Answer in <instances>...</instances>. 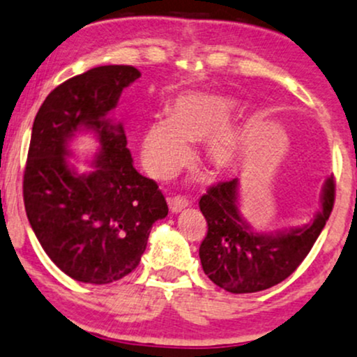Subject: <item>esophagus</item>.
Returning a JSON list of instances; mask_svg holds the SVG:
<instances>
[{
  "instance_id": "34e87169",
  "label": "esophagus",
  "mask_w": 357,
  "mask_h": 357,
  "mask_svg": "<svg viewBox=\"0 0 357 357\" xmlns=\"http://www.w3.org/2000/svg\"><path fill=\"white\" fill-rule=\"evenodd\" d=\"M169 207H170V212L172 213H178L182 212L183 208L188 207V200L185 199V197H170L169 199Z\"/></svg>"
}]
</instances>
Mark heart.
<instances>
[{"label": "heart", "mask_w": 357, "mask_h": 357, "mask_svg": "<svg viewBox=\"0 0 357 357\" xmlns=\"http://www.w3.org/2000/svg\"><path fill=\"white\" fill-rule=\"evenodd\" d=\"M230 96L215 93L180 95L170 107V119H155L142 137V163L153 178L169 180L194 157L190 142L205 140V160L213 170L237 169L244 152L242 130L229 121L236 112Z\"/></svg>", "instance_id": "1"}]
</instances>
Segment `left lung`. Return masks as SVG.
<instances>
[{
    "label": "left lung",
    "mask_w": 357,
    "mask_h": 357,
    "mask_svg": "<svg viewBox=\"0 0 357 357\" xmlns=\"http://www.w3.org/2000/svg\"><path fill=\"white\" fill-rule=\"evenodd\" d=\"M208 230L199 249L202 269L215 286L249 294L282 282L294 272L324 229L334 205V178H326L321 208L307 224L259 232L238 208V178L217 183L200 199Z\"/></svg>",
    "instance_id": "obj_1"
}]
</instances>
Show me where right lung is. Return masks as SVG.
Returning <instances> with one entry per match:
<instances>
[{
    "instance_id": "obj_1",
    "label": "right lung",
    "mask_w": 357,
    "mask_h": 357,
    "mask_svg": "<svg viewBox=\"0 0 357 357\" xmlns=\"http://www.w3.org/2000/svg\"><path fill=\"white\" fill-rule=\"evenodd\" d=\"M137 78L128 65L88 70L54 88L33 123L24 208L46 255L78 282L100 286L130 274L152 225L169 213L157 183L133 167L123 125L108 119ZM78 131H93L99 142L86 174L66 160Z\"/></svg>"
}]
</instances>
